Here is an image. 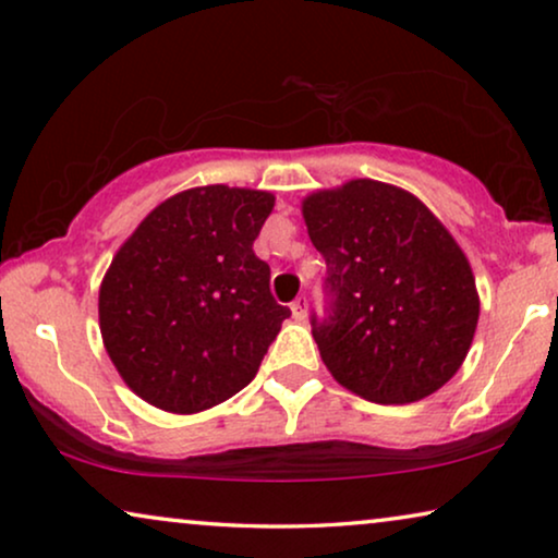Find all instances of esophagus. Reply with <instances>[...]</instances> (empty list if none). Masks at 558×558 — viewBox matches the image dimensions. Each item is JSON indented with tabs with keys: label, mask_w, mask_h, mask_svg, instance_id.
Returning a JSON list of instances; mask_svg holds the SVG:
<instances>
[{
	"label": "esophagus",
	"mask_w": 558,
	"mask_h": 558,
	"mask_svg": "<svg viewBox=\"0 0 558 558\" xmlns=\"http://www.w3.org/2000/svg\"><path fill=\"white\" fill-rule=\"evenodd\" d=\"M292 315H294V319H302L307 317V296H296V300L292 302Z\"/></svg>",
	"instance_id": "esophagus-1"
}]
</instances>
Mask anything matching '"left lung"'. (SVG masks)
<instances>
[{"mask_svg":"<svg viewBox=\"0 0 558 558\" xmlns=\"http://www.w3.org/2000/svg\"><path fill=\"white\" fill-rule=\"evenodd\" d=\"M323 254L325 312L312 338L338 384L411 403L460 371L477 327L475 279L452 235L407 190L353 180L302 205Z\"/></svg>","mask_w":558,"mask_h":558,"instance_id":"left-lung-1","label":"left lung"}]
</instances>
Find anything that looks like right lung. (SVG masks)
Listing matches in <instances>:
<instances>
[{"instance_id":"1","label":"right lung","mask_w":558,"mask_h":558,"mask_svg":"<svg viewBox=\"0 0 558 558\" xmlns=\"http://www.w3.org/2000/svg\"><path fill=\"white\" fill-rule=\"evenodd\" d=\"M271 208L262 190H185L113 256L98 294L101 335L121 378L151 407L195 414L254 380L292 315L254 254Z\"/></svg>"}]
</instances>
